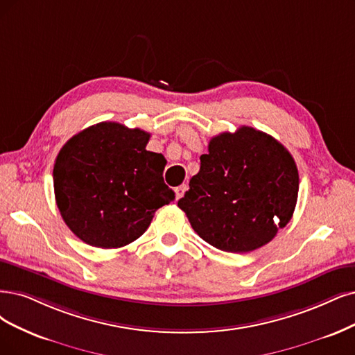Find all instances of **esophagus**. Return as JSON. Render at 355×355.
I'll return each mask as SVG.
<instances>
[{"label": "esophagus", "instance_id": "obj_1", "mask_svg": "<svg viewBox=\"0 0 355 355\" xmlns=\"http://www.w3.org/2000/svg\"><path fill=\"white\" fill-rule=\"evenodd\" d=\"M186 189H187V186L186 184H182V186H178V187H175V199L177 200H180L181 198H182V194H184V191H186Z\"/></svg>", "mask_w": 355, "mask_h": 355}]
</instances>
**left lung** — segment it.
<instances>
[{"label": "left lung", "instance_id": "1", "mask_svg": "<svg viewBox=\"0 0 355 355\" xmlns=\"http://www.w3.org/2000/svg\"><path fill=\"white\" fill-rule=\"evenodd\" d=\"M200 171L178 200L193 230L230 253L268 244L291 220L298 198L294 157L272 136L243 125L211 139Z\"/></svg>", "mask_w": 355, "mask_h": 355}]
</instances>
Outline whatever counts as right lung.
Returning a JSON list of instances; mask_svg holds the SVG:
<instances>
[{
    "mask_svg": "<svg viewBox=\"0 0 355 355\" xmlns=\"http://www.w3.org/2000/svg\"><path fill=\"white\" fill-rule=\"evenodd\" d=\"M150 135L103 121L61 148L54 165L60 214L78 239L99 248L137 240L157 209L175 199L164 182V155L146 150Z\"/></svg>",
    "mask_w": 355,
    "mask_h": 355,
    "instance_id": "1",
    "label": "right lung"
}]
</instances>
